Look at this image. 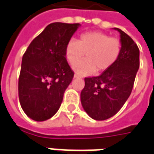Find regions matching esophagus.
Masks as SVG:
<instances>
[{
	"mask_svg": "<svg viewBox=\"0 0 154 154\" xmlns=\"http://www.w3.org/2000/svg\"><path fill=\"white\" fill-rule=\"evenodd\" d=\"M74 77H75V79H79V78H81V76L78 75V74H75V75H74Z\"/></svg>",
	"mask_w": 154,
	"mask_h": 154,
	"instance_id": "1",
	"label": "esophagus"
}]
</instances>
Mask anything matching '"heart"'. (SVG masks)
Here are the masks:
<instances>
[{
    "label": "heart",
    "mask_w": 154,
    "mask_h": 154,
    "mask_svg": "<svg viewBox=\"0 0 154 154\" xmlns=\"http://www.w3.org/2000/svg\"><path fill=\"white\" fill-rule=\"evenodd\" d=\"M122 43L117 38L110 37L102 32H86L78 40L71 38L65 45V55L71 65L85 59L75 66L77 74L88 75L96 69L100 72L109 69L117 61L121 54Z\"/></svg>",
    "instance_id": "1"
}]
</instances>
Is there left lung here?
I'll return each instance as SVG.
<instances>
[{"label": "left lung", "instance_id": "left-lung-1", "mask_svg": "<svg viewBox=\"0 0 154 154\" xmlns=\"http://www.w3.org/2000/svg\"><path fill=\"white\" fill-rule=\"evenodd\" d=\"M120 32L122 50L113 66L96 77L85 78L80 93L84 110L91 118L103 121L116 115L132 93L139 69V48L126 32Z\"/></svg>", "mask_w": 154, "mask_h": 154}]
</instances>
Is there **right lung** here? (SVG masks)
<instances>
[{
    "instance_id": "obj_1",
    "label": "right lung",
    "mask_w": 154,
    "mask_h": 154,
    "mask_svg": "<svg viewBox=\"0 0 154 154\" xmlns=\"http://www.w3.org/2000/svg\"><path fill=\"white\" fill-rule=\"evenodd\" d=\"M79 26L51 23L32 41L22 56L19 100L31 119L46 121L60 107L64 91L74 77L67 62L65 45Z\"/></svg>"
}]
</instances>
